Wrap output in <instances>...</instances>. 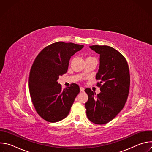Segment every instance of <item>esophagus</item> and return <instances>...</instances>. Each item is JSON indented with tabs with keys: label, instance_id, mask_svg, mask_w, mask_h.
Listing matches in <instances>:
<instances>
[{
	"label": "esophagus",
	"instance_id": "1",
	"mask_svg": "<svg viewBox=\"0 0 152 152\" xmlns=\"http://www.w3.org/2000/svg\"><path fill=\"white\" fill-rule=\"evenodd\" d=\"M84 90H85V88H83V87H80V91H82V92H83L84 91Z\"/></svg>",
	"mask_w": 152,
	"mask_h": 152
}]
</instances>
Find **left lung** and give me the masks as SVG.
<instances>
[{"instance_id":"8db88e82","label":"left lung","mask_w":152,"mask_h":152,"mask_svg":"<svg viewBox=\"0 0 152 152\" xmlns=\"http://www.w3.org/2000/svg\"><path fill=\"white\" fill-rule=\"evenodd\" d=\"M90 48L100 55V66L96 79L100 93L97 95L90 88L85 91L88 100L85 103L88 118L97 124L111 121L122 110L129 92L130 73L124 56L107 46Z\"/></svg>"}]
</instances>
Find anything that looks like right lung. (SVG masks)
I'll list each match as a JSON object with an SVG mask.
<instances>
[{"label":"right lung","instance_id":"obj_1","mask_svg":"<svg viewBox=\"0 0 152 152\" xmlns=\"http://www.w3.org/2000/svg\"><path fill=\"white\" fill-rule=\"evenodd\" d=\"M83 48L72 42H54L43 49L32 64L29 77L31 100L38 114L47 121L66 118L80 92L76 83L62 90L57 80L67 73L72 56Z\"/></svg>","mask_w":152,"mask_h":152}]
</instances>
